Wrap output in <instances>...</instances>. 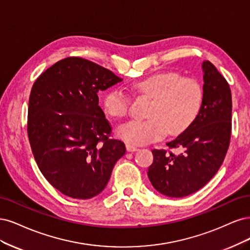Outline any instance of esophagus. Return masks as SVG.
Listing matches in <instances>:
<instances>
[{
  "instance_id": "1",
  "label": "esophagus",
  "mask_w": 250,
  "mask_h": 250,
  "mask_svg": "<svg viewBox=\"0 0 250 250\" xmlns=\"http://www.w3.org/2000/svg\"><path fill=\"white\" fill-rule=\"evenodd\" d=\"M125 147H126V150H127V151H130V152L136 151L137 149H138V148H137L136 146H131V144H126Z\"/></svg>"
}]
</instances>
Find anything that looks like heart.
Listing matches in <instances>:
<instances>
[{"instance_id":"1","label":"heart","mask_w":250,"mask_h":250,"mask_svg":"<svg viewBox=\"0 0 250 250\" xmlns=\"http://www.w3.org/2000/svg\"><path fill=\"white\" fill-rule=\"evenodd\" d=\"M139 92L154 99L147 120L132 119L120 125L116 134L133 146L155 142L167 134L184 132L197 117L203 104V89L191 79L178 72L166 71L151 75L134 84ZM131 99L123 88H115L104 98V109L115 118L125 117L130 111Z\"/></svg>"}]
</instances>
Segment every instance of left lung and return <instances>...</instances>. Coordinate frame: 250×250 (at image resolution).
Listing matches in <instances>:
<instances>
[{
	"label": "left lung",
	"instance_id": "1",
	"mask_svg": "<svg viewBox=\"0 0 250 250\" xmlns=\"http://www.w3.org/2000/svg\"><path fill=\"white\" fill-rule=\"evenodd\" d=\"M201 68L204 92L199 113L188 128L166 143L183 152L151 150L154 162L148 168V179L152 187L168 197H185L203 188L218 171L229 146L230 88L210 61H204Z\"/></svg>",
	"mask_w": 250,
	"mask_h": 250
}]
</instances>
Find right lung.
Instances as JSON below:
<instances>
[{
    "label": "right lung",
    "mask_w": 250,
    "mask_h": 250,
    "mask_svg": "<svg viewBox=\"0 0 250 250\" xmlns=\"http://www.w3.org/2000/svg\"><path fill=\"white\" fill-rule=\"evenodd\" d=\"M123 81L111 70L80 57L58 61L38 77L28 109V136L40 171L54 188L89 199L106 188L125 143L99 106V91Z\"/></svg>",
    "instance_id": "obj_1"
}]
</instances>
